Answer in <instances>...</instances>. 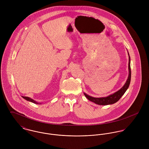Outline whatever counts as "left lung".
<instances>
[{
    "label": "left lung",
    "instance_id": "left-lung-1",
    "mask_svg": "<svg viewBox=\"0 0 149 149\" xmlns=\"http://www.w3.org/2000/svg\"><path fill=\"white\" fill-rule=\"evenodd\" d=\"M128 54L129 56V61H128V76L127 80L125 83V84L123 85V87H122L119 91L117 92H115L114 93L110 95L107 97H92L89 95H88L85 93H84L85 97L90 101L99 104V105H102V106H106V105H108V104H112L117 102L120 98L121 97L124 95V93L126 92L127 89L130 85V81H131V68H130V57L129 56L128 52Z\"/></svg>",
    "mask_w": 149,
    "mask_h": 149
}]
</instances>
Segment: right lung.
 <instances>
[{"label": "right lung", "instance_id": "obj_1", "mask_svg": "<svg viewBox=\"0 0 149 149\" xmlns=\"http://www.w3.org/2000/svg\"><path fill=\"white\" fill-rule=\"evenodd\" d=\"M22 97L23 98V99H26V100H27V101H29V102H32V103H35V104H39V103H38V102H36L35 100H34L33 99H31L30 97H26V96H22ZM41 103H40V104Z\"/></svg>", "mask_w": 149, "mask_h": 149}]
</instances>
